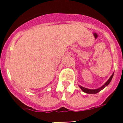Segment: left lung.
I'll use <instances>...</instances> for the list:
<instances>
[{
  "label": "left lung",
  "instance_id": "8db88e82",
  "mask_svg": "<svg viewBox=\"0 0 123 123\" xmlns=\"http://www.w3.org/2000/svg\"><path fill=\"white\" fill-rule=\"evenodd\" d=\"M113 74L111 75L110 76V78L108 79V80L107 81H106V82L105 83V84L104 85L102 86L100 88H98V89H87V88H85L84 87L81 86H79V87L81 88V89L82 90V91H83L84 92H85V93H87V94H97V93H98V92H100V91H102L103 89H104V88L106 86H107L108 85L110 84V82H111V79H112L113 78Z\"/></svg>",
  "mask_w": 123,
  "mask_h": 123
}]
</instances>
